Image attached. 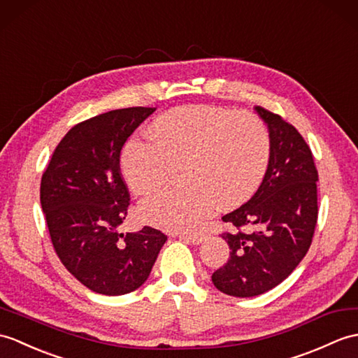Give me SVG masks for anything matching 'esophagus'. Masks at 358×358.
Wrapping results in <instances>:
<instances>
[{
    "label": "esophagus",
    "mask_w": 358,
    "mask_h": 358,
    "mask_svg": "<svg viewBox=\"0 0 358 358\" xmlns=\"http://www.w3.org/2000/svg\"><path fill=\"white\" fill-rule=\"evenodd\" d=\"M180 239H185V241H187V243H192V244H201L204 241V235H201V234H194V235L182 234V235H180Z\"/></svg>",
    "instance_id": "34e87169"
}]
</instances>
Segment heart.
I'll return each instance as SVG.
<instances>
[{
	"instance_id": "b5f03b06",
	"label": "heart",
	"mask_w": 358,
	"mask_h": 358,
	"mask_svg": "<svg viewBox=\"0 0 358 358\" xmlns=\"http://www.w3.org/2000/svg\"><path fill=\"white\" fill-rule=\"evenodd\" d=\"M149 140H131L122 152V171L136 194L171 181L182 164L185 187L141 199L140 218L168 230H192L215 203L230 207L259 186L271 154L268 131L252 113L210 105L173 108L146 129Z\"/></svg>"
}]
</instances>
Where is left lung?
Masks as SVG:
<instances>
[{
	"instance_id": "left-lung-1",
	"label": "left lung",
	"mask_w": 358,
	"mask_h": 358,
	"mask_svg": "<svg viewBox=\"0 0 358 358\" xmlns=\"http://www.w3.org/2000/svg\"><path fill=\"white\" fill-rule=\"evenodd\" d=\"M256 111L268 128L270 163L257 192L222 217L230 256L212 274L213 285L235 297L259 296L287 279L308 252L319 213L310 146L279 114Z\"/></svg>"
}]
</instances>
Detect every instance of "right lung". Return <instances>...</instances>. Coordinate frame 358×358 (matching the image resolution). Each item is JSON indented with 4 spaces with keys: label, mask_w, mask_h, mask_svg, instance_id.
Segmentation results:
<instances>
[{
    "label": "right lung",
    "mask_w": 358,
    "mask_h": 358,
    "mask_svg": "<svg viewBox=\"0 0 358 358\" xmlns=\"http://www.w3.org/2000/svg\"><path fill=\"white\" fill-rule=\"evenodd\" d=\"M155 108L131 106L80 122L56 146L41 178V206L55 252L91 292L128 294L148 279L163 231L120 234L129 190L120 172L124 141Z\"/></svg>",
    "instance_id": "1"
}]
</instances>
